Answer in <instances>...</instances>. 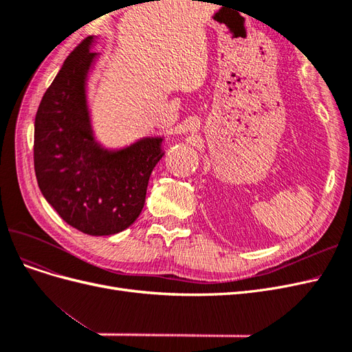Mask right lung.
<instances>
[{"instance_id":"add662e5","label":"right lung","mask_w":352,"mask_h":352,"mask_svg":"<svg viewBox=\"0 0 352 352\" xmlns=\"http://www.w3.org/2000/svg\"><path fill=\"white\" fill-rule=\"evenodd\" d=\"M89 36L66 58L35 117L38 186L67 225L107 236L129 228L145 204L148 180L164 155L163 138L146 136L119 150L95 140L87 97L98 52Z\"/></svg>"}]
</instances>
